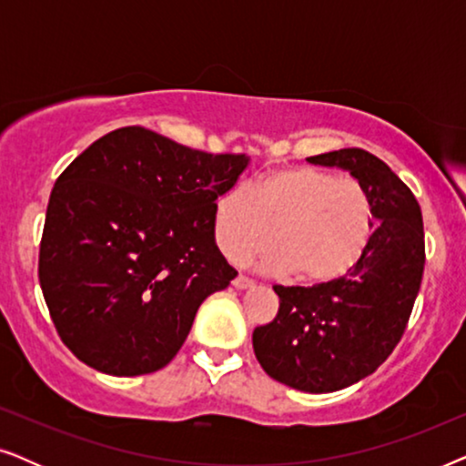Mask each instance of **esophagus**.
Returning <instances> with one entry per match:
<instances>
[{"label": "esophagus", "mask_w": 466, "mask_h": 466, "mask_svg": "<svg viewBox=\"0 0 466 466\" xmlns=\"http://www.w3.org/2000/svg\"><path fill=\"white\" fill-rule=\"evenodd\" d=\"M233 286H235V289H239V290L241 289H250V286H254V279H250L248 276H241V273H239V276L233 279Z\"/></svg>", "instance_id": "esophagus-1"}]
</instances>
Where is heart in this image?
Here are the masks:
<instances>
[{
  "label": "heart",
  "mask_w": 466,
  "mask_h": 466,
  "mask_svg": "<svg viewBox=\"0 0 466 466\" xmlns=\"http://www.w3.org/2000/svg\"><path fill=\"white\" fill-rule=\"evenodd\" d=\"M378 209L365 184L316 167L276 169L248 190L214 201L212 235L225 258L239 265L271 250L273 265L303 284L346 278L365 257Z\"/></svg>",
  "instance_id": "b5f03b06"
}]
</instances>
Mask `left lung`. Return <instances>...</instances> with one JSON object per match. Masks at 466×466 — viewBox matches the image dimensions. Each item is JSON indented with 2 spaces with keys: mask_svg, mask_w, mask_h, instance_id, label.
Listing matches in <instances>:
<instances>
[{
  "mask_svg": "<svg viewBox=\"0 0 466 466\" xmlns=\"http://www.w3.org/2000/svg\"><path fill=\"white\" fill-rule=\"evenodd\" d=\"M348 169L365 184L378 228L346 278L316 286H273L278 316L252 333L269 378L303 392H335L371 375L403 337L426 263L422 209L410 187L371 152L341 148L308 158Z\"/></svg>",
  "mask_w": 466,
  "mask_h": 466,
  "instance_id": "left-lung-1",
  "label": "left lung"
}]
</instances>
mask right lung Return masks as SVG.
Instances as JSON below:
<instances>
[{"instance_id":"right-lung-1","label":"right lung","mask_w":466,"mask_h":466,"mask_svg":"<svg viewBox=\"0 0 466 466\" xmlns=\"http://www.w3.org/2000/svg\"><path fill=\"white\" fill-rule=\"evenodd\" d=\"M246 155L188 148L144 127L99 137L50 193L37 276L56 333L85 365L163 369L199 305L238 271L212 235L214 201Z\"/></svg>"}]
</instances>
